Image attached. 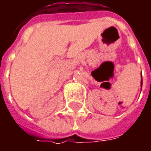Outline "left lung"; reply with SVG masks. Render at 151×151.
Returning a JSON list of instances; mask_svg holds the SVG:
<instances>
[{
  "label": "left lung",
  "mask_w": 151,
  "mask_h": 151,
  "mask_svg": "<svg viewBox=\"0 0 151 151\" xmlns=\"http://www.w3.org/2000/svg\"><path fill=\"white\" fill-rule=\"evenodd\" d=\"M141 86H142V81H141Z\"/></svg>",
  "instance_id": "8db88e82"
}]
</instances>
